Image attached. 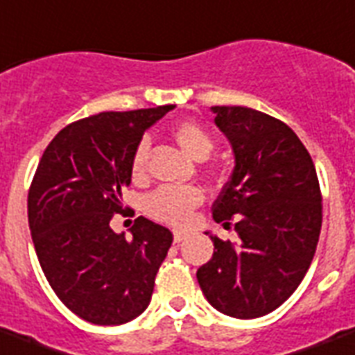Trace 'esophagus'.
Masks as SVG:
<instances>
[{
	"label": "esophagus",
	"mask_w": 355,
	"mask_h": 355,
	"mask_svg": "<svg viewBox=\"0 0 355 355\" xmlns=\"http://www.w3.org/2000/svg\"><path fill=\"white\" fill-rule=\"evenodd\" d=\"M186 236H188L186 232L175 231V234H173V240H175V243H180V242H182V240H186Z\"/></svg>",
	"instance_id": "esophagus-1"
}]
</instances>
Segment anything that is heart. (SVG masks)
<instances>
[{"instance_id":"heart-1","label":"heart","mask_w":355,"mask_h":355,"mask_svg":"<svg viewBox=\"0 0 355 355\" xmlns=\"http://www.w3.org/2000/svg\"><path fill=\"white\" fill-rule=\"evenodd\" d=\"M175 141L180 145L184 153L193 159H207L214 148L212 135L199 123L186 121L173 130ZM148 143L139 141L135 145L132 158H130V175L134 180H141L147 175ZM202 201V191L197 186H162L153 191L145 201V210L150 218L169 223V225L182 227L191 218Z\"/></svg>"}]
</instances>
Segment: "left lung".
Returning a JSON list of instances; mask_svg holds the SVG:
<instances>
[{"label":"left lung","instance_id":"obj_1","mask_svg":"<svg viewBox=\"0 0 355 355\" xmlns=\"http://www.w3.org/2000/svg\"><path fill=\"white\" fill-rule=\"evenodd\" d=\"M216 126L234 153L229 182L212 205L218 223L238 243L214 242L212 259L197 270L208 304L234 318H259L297 288L315 257L322 196L307 148L283 121L242 105H214Z\"/></svg>","mask_w":355,"mask_h":355}]
</instances>
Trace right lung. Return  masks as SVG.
<instances>
[{"label":"right lung","instance_id":"obj_1","mask_svg":"<svg viewBox=\"0 0 355 355\" xmlns=\"http://www.w3.org/2000/svg\"><path fill=\"white\" fill-rule=\"evenodd\" d=\"M175 105L105 112L64 126L35 171L27 220L46 279L74 315L119 326L147 309L169 229L139 216L132 240L110 227L132 182L130 158L145 130Z\"/></svg>","mask_w":355,"mask_h":355}]
</instances>
